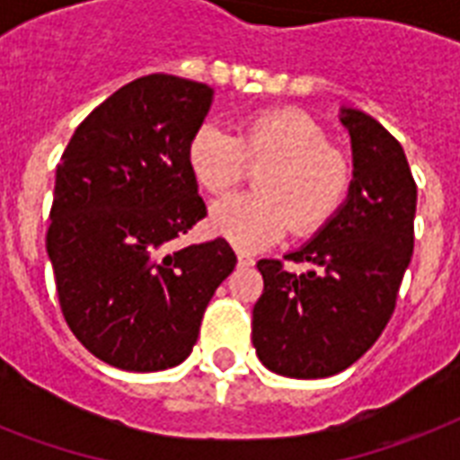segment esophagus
<instances>
[{
	"label": "esophagus",
	"instance_id": "1",
	"mask_svg": "<svg viewBox=\"0 0 460 460\" xmlns=\"http://www.w3.org/2000/svg\"><path fill=\"white\" fill-rule=\"evenodd\" d=\"M236 258H238V265H241V267L255 265V258H252V255H248V252H243V251H238Z\"/></svg>",
	"mask_w": 460,
	"mask_h": 460
}]
</instances>
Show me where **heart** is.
<instances>
[{
  "label": "heart",
  "mask_w": 460,
  "mask_h": 460,
  "mask_svg": "<svg viewBox=\"0 0 460 460\" xmlns=\"http://www.w3.org/2000/svg\"><path fill=\"white\" fill-rule=\"evenodd\" d=\"M255 173V193L229 195L209 209V229L241 251H260L288 231L307 236L322 229L349 193L350 169L313 119L301 111H262L231 136L222 126H198L186 143V166L208 193H224Z\"/></svg>",
  "instance_id": "obj_1"
}]
</instances>
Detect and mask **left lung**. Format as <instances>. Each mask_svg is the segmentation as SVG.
Here are the masks:
<instances>
[{
	"label": "left lung",
	"instance_id": "obj_1",
	"mask_svg": "<svg viewBox=\"0 0 460 460\" xmlns=\"http://www.w3.org/2000/svg\"><path fill=\"white\" fill-rule=\"evenodd\" d=\"M339 121L350 136L353 179L334 217L287 260H260L265 291L252 307V346L267 370L296 379L332 377L385 332L413 255L418 188L399 140L353 107Z\"/></svg>",
	"mask_w": 460,
	"mask_h": 460
}]
</instances>
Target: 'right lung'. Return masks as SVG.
I'll use <instances>...</instances> for the list:
<instances>
[{"label": "right lung", "instance_id": "right-lung-1", "mask_svg": "<svg viewBox=\"0 0 460 460\" xmlns=\"http://www.w3.org/2000/svg\"><path fill=\"white\" fill-rule=\"evenodd\" d=\"M209 104L205 83L143 75L83 119L57 166L47 255L61 313L119 370L183 363L209 298L236 267L224 238L173 245L208 215L186 143Z\"/></svg>", "mask_w": 460, "mask_h": 460}]
</instances>
